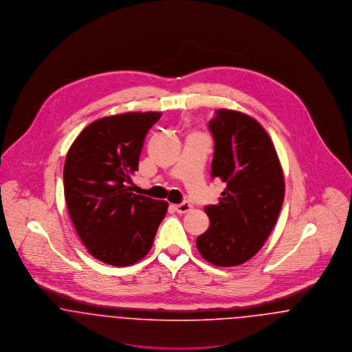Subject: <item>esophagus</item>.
<instances>
[{"mask_svg": "<svg viewBox=\"0 0 352 352\" xmlns=\"http://www.w3.org/2000/svg\"><path fill=\"white\" fill-rule=\"evenodd\" d=\"M173 207H174V210H175L178 214H186V212H188V211L192 208V206H191L188 201H184V203H179V204H174Z\"/></svg>", "mask_w": 352, "mask_h": 352, "instance_id": "34e87169", "label": "esophagus"}]
</instances>
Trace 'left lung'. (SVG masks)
I'll use <instances>...</instances> for the list:
<instances>
[{"label":"left lung","instance_id":"obj_1","mask_svg":"<svg viewBox=\"0 0 352 352\" xmlns=\"http://www.w3.org/2000/svg\"><path fill=\"white\" fill-rule=\"evenodd\" d=\"M208 128L215 141L211 177L226 188L218 204L204 207L210 227L197 248L217 267H236L272 232L284 201V173L269 134L251 116L218 109Z\"/></svg>","mask_w":352,"mask_h":352}]
</instances>
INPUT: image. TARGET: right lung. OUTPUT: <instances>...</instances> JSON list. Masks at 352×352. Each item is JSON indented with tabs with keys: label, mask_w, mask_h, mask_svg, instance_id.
<instances>
[{
	"label": "right lung",
	"mask_w": 352,
	"mask_h": 352,
	"mask_svg": "<svg viewBox=\"0 0 352 352\" xmlns=\"http://www.w3.org/2000/svg\"><path fill=\"white\" fill-rule=\"evenodd\" d=\"M160 112L94 121L71 145L63 168L68 214L85 248L115 267L140 261L153 245L168 201L131 192L144 140Z\"/></svg>",
	"instance_id": "obj_1"
}]
</instances>
